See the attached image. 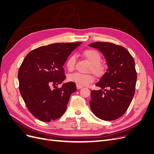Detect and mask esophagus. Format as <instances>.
I'll use <instances>...</instances> for the list:
<instances>
[{
  "label": "esophagus",
  "instance_id": "obj_1",
  "mask_svg": "<svg viewBox=\"0 0 154 154\" xmlns=\"http://www.w3.org/2000/svg\"><path fill=\"white\" fill-rule=\"evenodd\" d=\"M76 87H77V88L78 89H80V88H82L83 87L82 86H80V85H76Z\"/></svg>",
  "mask_w": 154,
  "mask_h": 154
}]
</instances>
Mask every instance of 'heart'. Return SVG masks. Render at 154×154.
I'll return each instance as SVG.
<instances>
[{"label":"heart","instance_id":"b5f03b06","mask_svg":"<svg viewBox=\"0 0 154 154\" xmlns=\"http://www.w3.org/2000/svg\"><path fill=\"white\" fill-rule=\"evenodd\" d=\"M84 57L91 63V70L94 72L97 76H101L105 71V67L100 62L101 60V55L98 51L94 49H87L83 52ZM76 57L74 55H71L67 58L66 66L69 71H72L75 67ZM68 80L76 83L80 86H85L89 84L94 80V77L91 74H85L79 72H75L70 74L68 76Z\"/></svg>","mask_w":154,"mask_h":154}]
</instances>
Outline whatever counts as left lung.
Returning a JSON list of instances; mask_svg holds the SVG:
<instances>
[{
  "label": "left lung",
  "instance_id": "obj_1",
  "mask_svg": "<svg viewBox=\"0 0 154 154\" xmlns=\"http://www.w3.org/2000/svg\"><path fill=\"white\" fill-rule=\"evenodd\" d=\"M105 57L108 68L91 91L90 106L97 118L105 121L119 118L128 109L135 94L137 72L132 55L122 46L96 42L88 45Z\"/></svg>",
  "mask_w": 154,
  "mask_h": 154
}]
</instances>
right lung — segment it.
<instances>
[{
	"mask_svg": "<svg viewBox=\"0 0 154 154\" xmlns=\"http://www.w3.org/2000/svg\"><path fill=\"white\" fill-rule=\"evenodd\" d=\"M82 42L41 46L27 54L18 72L20 94L30 112L44 122L57 119L67 109L69 97L76 91L73 82H63V66L72 51ZM53 86L56 88L52 89Z\"/></svg>",
	"mask_w": 154,
	"mask_h": 154,
	"instance_id": "obj_1",
	"label": "right lung"
}]
</instances>
